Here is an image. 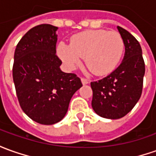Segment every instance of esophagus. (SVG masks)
Wrapping results in <instances>:
<instances>
[{"label":"esophagus","mask_w":156,"mask_h":156,"mask_svg":"<svg viewBox=\"0 0 156 156\" xmlns=\"http://www.w3.org/2000/svg\"><path fill=\"white\" fill-rule=\"evenodd\" d=\"M81 82H82V84L83 85H85V84H87V83H89V80L88 79H86V78H81Z\"/></svg>","instance_id":"34e87169"}]
</instances>
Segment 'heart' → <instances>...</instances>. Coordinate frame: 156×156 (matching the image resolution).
<instances>
[{
  "instance_id": "heart-1",
  "label": "heart",
  "mask_w": 156,
  "mask_h": 156,
  "mask_svg": "<svg viewBox=\"0 0 156 156\" xmlns=\"http://www.w3.org/2000/svg\"><path fill=\"white\" fill-rule=\"evenodd\" d=\"M124 51V41L117 32L103 29L87 30L74 35L70 45L59 43L57 53L69 69H75L85 59L87 68L94 75L112 72L120 62Z\"/></svg>"
}]
</instances>
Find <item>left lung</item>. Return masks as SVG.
Wrapping results in <instances>:
<instances>
[{
  "label": "left lung",
  "mask_w": 156,
  "mask_h": 156,
  "mask_svg": "<svg viewBox=\"0 0 156 156\" xmlns=\"http://www.w3.org/2000/svg\"><path fill=\"white\" fill-rule=\"evenodd\" d=\"M125 54L122 63L110 75L90 83L93 90L92 108L100 116L120 119L133 109L143 87L145 63L139 41L122 27Z\"/></svg>",
  "instance_id": "obj_1"
}]
</instances>
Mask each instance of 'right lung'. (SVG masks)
Returning <instances> with one entry per match:
<instances>
[{
	"instance_id": "right-lung-1",
	"label": "right lung",
	"mask_w": 156,
	"mask_h": 156,
	"mask_svg": "<svg viewBox=\"0 0 156 156\" xmlns=\"http://www.w3.org/2000/svg\"><path fill=\"white\" fill-rule=\"evenodd\" d=\"M57 28L50 24L31 28L18 42L14 56L13 79L21 109L43 125L62 120L73 94L82 86L75 74L60 69Z\"/></svg>"
}]
</instances>
